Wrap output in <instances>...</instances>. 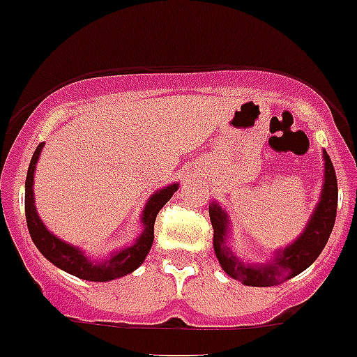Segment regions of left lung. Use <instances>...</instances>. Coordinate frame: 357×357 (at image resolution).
I'll return each instance as SVG.
<instances>
[{
  "mask_svg": "<svg viewBox=\"0 0 357 357\" xmlns=\"http://www.w3.org/2000/svg\"><path fill=\"white\" fill-rule=\"evenodd\" d=\"M324 188H322L321 202L308 222L303 235L282 250L278 252L271 263L263 266H249L242 261L236 259L229 247L226 245L227 219L226 213L217 205L210 206V220L213 227V250L219 259L220 266L229 277L242 282L243 286L252 287H271L278 284L287 282L289 278L296 277L303 270H307L312 263L319 257L322 249L328 243L329 235L333 231L335 219H337L338 205V182L335 173L333 162L324 151Z\"/></svg>",
  "mask_w": 357,
  "mask_h": 357,
  "instance_id": "obj_1",
  "label": "left lung"
}]
</instances>
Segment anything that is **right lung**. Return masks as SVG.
<instances>
[{"mask_svg":"<svg viewBox=\"0 0 357 357\" xmlns=\"http://www.w3.org/2000/svg\"><path fill=\"white\" fill-rule=\"evenodd\" d=\"M43 149V142L36 147L35 154H33L31 162L28 168V176H26V222H28L29 235L35 242L36 249L47 257L52 264H56L61 270L68 271V273L75 275V277L84 278V280H93V282H107V280H114V278L124 277V275L131 273L137 270L142 263H144L145 256L151 250L152 242H154V222L158 217L159 210L168 203L173 192L178 189V185L173 184L168 188L161 189L155 192L151 199H149L147 206L144 210V233L140 238L137 240L133 247L130 249L121 250L119 254L112 256L110 259L103 261V263H91L79 249L68 245V243L61 242L57 236L43 226L40 220L38 213L35 208V198H33V175H35V165L38 161V155Z\"/></svg>","mask_w":357,"mask_h":357,"instance_id":"1","label":"right lung"}]
</instances>
